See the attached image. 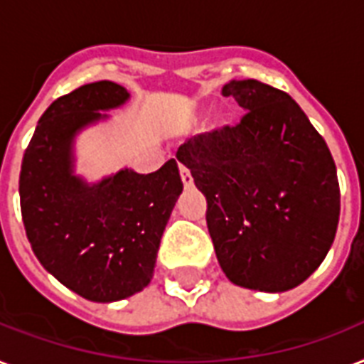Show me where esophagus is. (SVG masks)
<instances>
[{"label":"esophagus","mask_w":364,"mask_h":364,"mask_svg":"<svg viewBox=\"0 0 364 364\" xmlns=\"http://www.w3.org/2000/svg\"><path fill=\"white\" fill-rule=\"evenodd\" d=\"M179 173H181V181H183V185H185V188L193 187L194 185L193 176H191V171H188L185 166H181V168H179Z\"/></svg>","instance_id":"1"}]
</instances>
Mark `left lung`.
<instances>
[{"label":"left lung","instance_id":"obj_1","mask_svg":"<svg viewBox=\"0 0 364 364\" xmlns=\"http://www.w3.org/2000/svg\"><path fill=\"white\" fill-rule=\"evenodd\" d=\"M245 115L177 149L208 200L223 272L245 289L283 293L319 268L336 236L340 187L327 143L287 92L230 81Z\"/></svg>","mask_w":364,"mask_h":364}]
</instances>
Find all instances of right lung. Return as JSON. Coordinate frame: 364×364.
Masks as SVG:
<instances>
[{
  "label": "right lung",
  "instance_id": "right-lung-1",
  "mask_svg": "<svg viewBox=\"0 0 364 364\" xmlns=\"http://www.w3.org/2000/svg\"><path fill=\"white\" fill-rule=\"evenodd\" d=\"M130 94L111 81L54 100L37 122L20 168L26 236L62 285L92 302H115L151 283L160 238L183 191L173 159L153 173L117 171L88 185L73 173V139Z\"/></svg>",
  "mask_w": 364,
  "mask_h": 364
}]
</instances>
